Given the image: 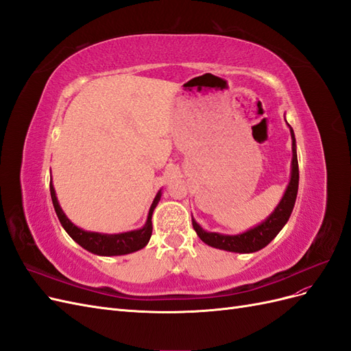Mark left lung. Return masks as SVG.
<instances>
[{
    "label": "left lung",
    "instance_id": "obj_1",
    "mask_svg": "<svg viewBox=\"0 0 351 351\" xmlns=\"http://www.w3.org/2000/svg\"><path fill=\"white\" fill-rule=\"evenodd\" d=\"M290 127L291 141H293V159H291V178L290 183L287 186L285 193L278 204V206L274 209L272 214L261 222L259 226L253 227L247 231L241 232V234L228 236V234H219V232H208L202 228L197 222L192 218V224L196 231L199 239L206 243L208 246L217 247L221 250L227 252H236V253H253L263 249L267 244H269L278 232L282 230V227L289 221L294 204L297 197V190H299V162H297V152H295V137L294 132Z\"/></svg>",
    "mask_w": 351,
    "mask_h": 351
}]
</instances>
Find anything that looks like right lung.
Here are the masks:
<instances>
[{
    "label": "right lung",
    "instance_id": "right-lung-1",
    "mask_svg": "<svg viewBox=\"0 0 351 351\" xmlns=\"http://www.w3.org/2000/svg\"><path fill=\"white\" fill-rule=\"evenodd\" d=\"M49 192H51L52 205H54V209L57 212V217L61 222L62 228H64L67 231V234L77 244H80L83 249H86L90 253L99 254V256H120V254L133 253L143 249L152 236V214H154V209L158 205L159 199H161V192H158V195L152 202L149 214H147L146 224L142 228L134 230V231L120 232V234H101V232L84 231L73 224V222L66 217L64 212H62L58 204L52 182H49Z\"/></svg>",
    "mask_w": 351,
    "mask_h": 351
}]
</instances>
